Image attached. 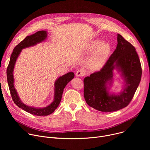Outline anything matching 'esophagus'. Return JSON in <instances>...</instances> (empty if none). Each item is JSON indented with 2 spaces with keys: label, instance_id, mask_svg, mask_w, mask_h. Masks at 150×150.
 <instances>
[{
  "label": "esophagus",
  "instance_id": "1",
  "mask_svg": "<svg viewBox=\"0 0 150 150\" xmlns=\"http://www.w3.org/2000/svg\"><path fill=\"white\" fill-rule=\"evenodd\" d=\"M85 75V71L82 69H79L76 72V76H79V77H82Z\"/></svg>",
  "mask_w": 150,
  "mask_h": 150
}]
</instances>
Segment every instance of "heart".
<instances>
[{"label":"heart","mask_w":150,"mask_h":150,"mask_svg":"<svg viewBox=\"0 0 150 150\" xmlns=\"http://www.w3.org/2000/svg\"><path fill=\"white\" fill-rule=\"evenodd\" d=\"M99 43V40H95L89 46L90 51L95 49L87 60V67L93 71H98L104 66L111 50L110 46L108 42Z\"/></svg>","instance_id":"b5f03b06"}]
</instances>
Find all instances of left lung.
<instances>
[{
	"instance_id": "obj_1",
	"label": "left lung",
	"mask_w": 150,
	"mask_h": 150,
	"mask_svg": "<svg viewBox=\"0 0 150 150\" xmlns=\"http://www.w3.org/2000/svg\"><path fill=\"white\" fill-rule=\"evenodd\" d=\"M116 49L100 71L83 79V96L91 108L104 112L122 109L130 103L141 81L142 68L135 48L117 34ZM115 69L121 71L125 84L119 95H109L106 83L111 82Z\"/></svg>"
}]
</instances>
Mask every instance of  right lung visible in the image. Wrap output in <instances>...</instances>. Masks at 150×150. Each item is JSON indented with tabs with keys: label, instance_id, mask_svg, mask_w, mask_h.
Segmentation results:
<instances>
[{
	"label": "right lung",
	"instance_id": "obj_1",
	"mask_svg": "<svg viewBox=\"0 0 150 150\" xmlns=\"http://www.w3.org/2000/svg\"><path fill=\"white\" fill-rule=\"evenodd\" d=\"M47 35V31H39L35 34L26 37L22 41L14 48L13 52L10 57V61L7 68L6 74L8 86L10 93L13 102L19 108L26 111L27 112L36 116H47L52 114L57 108L60 104L62 99V94L64 88L68 83L74 78V72H68L67 74L59 77L54 83V98L53 101L48 106L44 108L37 109L28 106L21 102L19 98L17 92L14 88V79L13 76V71L15 64L21 50L30 46H34L38 42L44 41Z\"/></svg>",
	"mask_w": 150,
	"mask_h": 150
}]
</instances>
